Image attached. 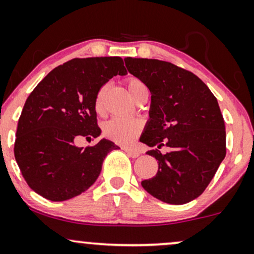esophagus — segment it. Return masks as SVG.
Returning <instances> with one entry per match:
<instances>
[{
	"instance_id": "1",
	"label": "esophagus",
	"mask_w": 254,
	"mask_h": 254,
	"mask_svg": "<svg viewBox=\"0 0 254 254\" xmlns=\"http://www.w3.org/2000/svg\"><path fill=\"white\" fill-rule=\"evenodd\" d=\"M124 151L127 153V156L132 157V158H137V157L140 155L139 151L133 150V149H129V147H124Z\"/></svg>"
}]
</instances>
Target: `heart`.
I'll list each match as a JSON object with an SVG mask.
<instances>
[{
	"instance_id": "1",
	"label": "heart",
	"mask_w": 254,
	"mask_h": 254,
	"mask_svg": "<svg viewBox=\"0 0 254 254\" xmlns=\"http://www.w3.org/2000/svg\"><path fill=\"white\" fill-rule=\"evenodd\" d=\"M127 88L131 97L133 99L140 91L146 89V86L140 79L136 77H129L127 79ZM107 85H103L98 90L95 97V110L97 114H103V101L104 96L107 94ZM143 124L137 120H122V118H114V120L107 122L103 127V132L108 138L114 142L127 145L136 139V137L142 132Z\"/></svg>"
}]
</instances>
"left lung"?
I'll return each instance as SVG.
<instances>
[{"mask_svg":"<svg viewBox=\"0 0 254 254\" xmlns=\"http://www.w3.org/2000/svg\"><path fill=\"white\" fill-rule=\"evenodd\" d=\"M124 61L151 92L150 120L140 142L157 146L146 153L158 160V171L142 186L164 203H189L205 191L226 155L225 123L217 98L199 77L175 64ZM164 145L170 152L163 155L158 149Z\"/></svg>","mask_w":254,"mask_h":254,"instance_id":"1","label":"left lung"}]
</instances>
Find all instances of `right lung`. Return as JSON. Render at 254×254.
Returning <instances> with one entry per match:
<instances>
[{
  "label": "right lung",
  "instance_id": "1",
  "mask_svg": "<svg viewBox=\"0 0 254 254\" xmlns=\"http://www.w3.org/2000/svg\"><path fill=\"white\" fill-rule=\"evenodd\" d=\"M127 73L118 56L73 59L38 83L25 101L14 146L31 190L51 201H63L94 184L104 158L118 146L103 138L83 149L75 139L101 134L96 94L114 76Z\"/></svg>",
  "mask_w": 254,
  "mask_h": 254
}]
</instances>
